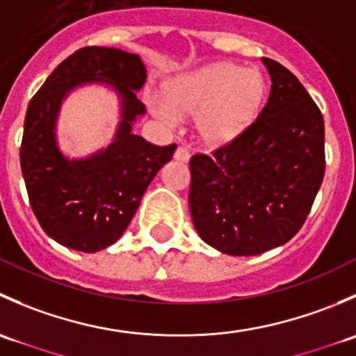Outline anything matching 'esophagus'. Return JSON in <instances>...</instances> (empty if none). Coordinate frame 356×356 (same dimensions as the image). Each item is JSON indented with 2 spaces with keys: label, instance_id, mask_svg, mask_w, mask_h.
<instances>
[{
  "label": "esophagus",
  "instance_id": "obj_1",
  "mask_svg": "<svg viewBox=\"0 0 356 356\" xmlns=\"http://www.w3.org/2000/svg\"><path fill=\"white\" fill-rule=\"evenodd\" d=\"M174 158L175 160H179V161H189V152L186 148H181V146H179L177 149H175V153H174Z\"/></svg>",
  "mask_w": 356,
  "mask_h": 356
}]
</instances>
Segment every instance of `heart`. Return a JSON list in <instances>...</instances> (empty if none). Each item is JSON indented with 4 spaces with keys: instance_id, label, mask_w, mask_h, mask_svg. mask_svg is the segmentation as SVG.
Instances as JSON below:
<instances>
[{
    "instance_id": "b5f03b06",
    "label": "heart",
    "mask_w": 356,
    "mask_h": 356,
    "mask_svg": "<svg viewBox=\"0 0 356 356\" xmlns=\"http://www.w3.org/2000/svg\"><path fill=\"white\" fill-rule=\"evenodd\" d=\"M265 96V79L257 68L211 63L168 81L163 91H149L146 103L170 127L196 115V132L207 145L234 141L253 124Z\"/></svg>"
}]
</instances>
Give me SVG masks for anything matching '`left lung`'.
Returning <instances> with one entry per match:
<instances>
[{"mask_svg": "<svg viewBox=\"0 0 356 356\" xmlns=\"http://www.w3.org/2000/svg\"><path fill=\"white\" fill-rule=\"evenodd\" d=\"M270 96L257 120L213 156L195 155L189 210L207 245L253 257L288 243L324 179V118L300 81L261 58Z\"/></svg>", "mask_w": 356, "mask_h": 356, "instance_id": "1", "label": "left lung"}]
</instances>
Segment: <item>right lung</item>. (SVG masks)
Returning a JSON list of instances; mask_svg holds the SVG:
<instances>
[{
	"label": "right lung",
	"instance_id": "1",
	"mask_svg": "<svg viewBox=\"0 0 356 356\" xmlns=\"http://www.w3.org/2000/svg\"><path fill=\"white\" fill-rule=\"evenodd\" d=\"M145 82L139 55L88 46L63 60L29 103L20 167L39 224L62 246L96 253L120 239L149 182L174 155L175 145L153 146L132 132L146 113L138 99ZM86 85L118 96L119 124L108 145L72 159L59 148L58 117L63 102Z\"/></svg>",
	"mask_w": 356,
	"mask_h": 356
}]
</instances>
